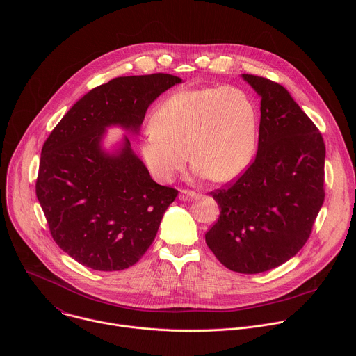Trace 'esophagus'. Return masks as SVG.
Returning <instances> with one entry per match:
<instances>
[{
  "mask_svg": "<svg viewBox=\"0 0 356 356\" xmlns=\"http://www.w3.org/2000/svg\"><path fill=\"white\" fill-rule=\"evenodd\" d=\"M198 194H195L194 191H191V190H180V194H179V198L181 200V201H188V200H193V198H195Z\"/></svg>",
  "mask_w": 356,
  "mask_h": 356,
  "instance_id": "obj_1",
  "label": "esophagus"
}]
</instances>
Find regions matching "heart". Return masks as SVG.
Instances as JSON below:
<instances>
[{"label":"heart","mask_w":356,"mask_h":356,"mask_svg":"<svg viewBox=\"0 0 356 356\" xmlns=\"http://www.w3.org/2000/svg\"><path fill=\"white\" fill-rule=\"evenodd\" d=\"M140 140L142 158L156 180L170 181L189 154L193 175L225 181L252 161L258 138V107L241 87L179 90L152 115Z\"/></svg>","instance_id":"b5f03b06"}]
</instances>
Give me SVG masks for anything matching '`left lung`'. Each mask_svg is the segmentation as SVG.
Instances as JSON below:
<instances>
[{
    "label": "left lung",
    "instance_id": "1",
    "mask_svg": "<svg viewBox=\"0 0 356 356\" xmlns=\"http://www.w3.org/2000/svg\"><path fill=\"white\" fill-rule=\"evenodd\" d=\"M242 77L261 95L258 152L234 183L211 191L220 217L206 242L229 270L255 275L287 262L310 238L325 197V145L283 86Z\"/></svg>",
    "mask_w": 356,
    "mask_h": 356
}]
</instances>
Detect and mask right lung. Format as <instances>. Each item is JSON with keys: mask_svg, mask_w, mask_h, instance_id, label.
<instances>
[{"mask_svg": "<svg viewBox=\"0 0 356 356\" xmlns=\"http://www.w3.org/2000/svg\"><path fill=\"white\" fill-rule=\"evenodd\" d=\"M179 83L166 73L115 77L81 97L44 140L36 197L54 241L83 266L124 270L154 242L179 191L152 180L128 138L117 155L101 138L110 125L138 131L147 107Z\"/></svg>", "mask_w": 356, "mask_h": 356, "instance_id": "add662e5", "label": "right lung"}]
</instances>
